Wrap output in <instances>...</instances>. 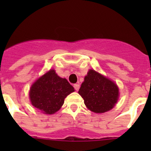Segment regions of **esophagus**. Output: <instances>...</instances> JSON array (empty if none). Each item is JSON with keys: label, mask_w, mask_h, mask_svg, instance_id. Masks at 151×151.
Instances as JSON below:
<instances>
[{"label": "esophagus", "mask_w": 151, "mask_h": 151, "mask_svg": "<svg viewBox=\"0 0 151 151\" xmlns=\"http://www.w3.org/2000/svg\"><path fill=\"white\" fill-rule=\"evenodd\" d=\"M73 86H74V88H75V90H76V91H78V89H79V88H80V85H79V84H75V85H73Z\"/></svg>", "instance_id": "1"}]
</instances>
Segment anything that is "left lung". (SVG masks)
<instances>
[{
  "label": "left lung",
  "instance_id": "8db88e82",
  "mask_svg": "<svg viewBox=\"0 0 151 151\" xmlns=\"http://www.w3.org/2000/svg\"><path fill=\"white\" fill-rule=\"evenodd\" d=\"M78 94L91 111L103 113L111 110L116 104L119 88L113 81L90 69L85 77Z\"/></svg>",
  "mask_w": 151,
  "mask_h": 151
}]
</instances>
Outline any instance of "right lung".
<instances>
[{"label":"right lung","mask_w":151,"mask_h":151,"mask_svg":"<svg viewBox=\"0 0 151 151\" xmlns=\"http://www.w3.org/2000/svg\"><path fill=\"white\" fill-rule=\"evenodd\" d=\"M74 91L66 78H60L50 69L32 85L29 97L35 107L46 114H53L60 109L64 99Z\"/></svg>","instance_id":"1"}]
</instances>
